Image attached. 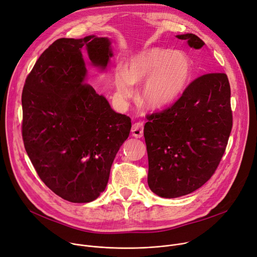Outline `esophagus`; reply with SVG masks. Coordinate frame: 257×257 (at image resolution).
Listing matches in <instances>:
<instances>
[{
    "label": "esophagus",
    "mask_w": 257,
    "mask_h": 257,
    "mask_svg": "<svg viewBox=\"0 0 257 257\" xmlns=\"http://www.w3.org/2000/svg\"><path fill=\"white\" fill-rule=\"evenodd\" d=\"M132 135L136 138H142L144 136V123L138 122L133 124L132 129H131Z\"/></svg>",
    "instance_id": "34e87169"
}]
</instances>
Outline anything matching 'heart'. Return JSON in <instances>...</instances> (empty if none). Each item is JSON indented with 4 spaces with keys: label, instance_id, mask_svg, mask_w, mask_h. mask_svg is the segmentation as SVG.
Masks as SVG:
<instances>
[{
    "label": "heart",
    "instance_id": "1",
    "mask_svg": "<svg viewBox=\"0 0 257 257\" xmlns=\"http://www.w3.org/2000/svg\"><path fill=\"white\" fill-rule=\"evenodd\" d=\"M193 63L182 52L159 47L143 50L128 58L122 71H116L113 82L124 97L133 94V85L145 82L142 102L153 109L173 103L191 82Z\"/></svg>",
    "mask_w": 257,
    "mask_h": 257
}]
</instances>
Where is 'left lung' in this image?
<instances>
[{
    "label": "left lung",
    "mask_w": 257,
    "mask_h": 257,
    "mask_svg": "<svg viewBox=\"0 0 257 257\" xmlns=\"http://www.w3.org/2000/svg\"><path fill=\"white\" fill-rule=\"evenodd\" d=\"M176 38L196 50L205 45L194 34ZM147 118L144 135L151 191L168 199L195 192L215 172L230 134L232 114L226 75L199 77L174 104Z\"/></svg>",
    "instance_id": "8db88e82"
}]
</instances>
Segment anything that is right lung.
I'll use <instances>...</instances> for the list:
<instances>
[{
    "mask_svg": "<svg viewBox=\"0 0 257 257\" xmlns=\"http://www.w3.org/2000/svg\"><path fill=\"white\" fill-rule=\"evenodd\" d=\"M107 37L61 38L46 49L22 90V138L48 188L73 203H89L105 190L113 159L128 138L131 119L115 112L86 83L82 50L105 71L112 57Z\"/></svg>",
    "mask_w": 257,
    "mask_h": 257,
    "instance_id": "1",
    "label": "right lung"
}]
</instances>
